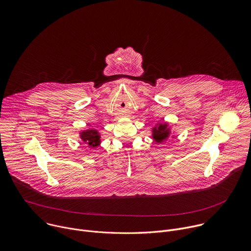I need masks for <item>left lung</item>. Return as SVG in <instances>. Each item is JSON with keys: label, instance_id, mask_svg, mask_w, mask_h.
I'll use <instances>...</instances> for the list:
<instances>
[{"label": "left lung", "instance_id": "8db88e82", "mask_svg": "<svg viewBox=\"0 0 251 251\" xmlns=\"http://www.w3.org/2000/svg\"><path fill=\"white\" fill-rule=\"evenodd\" d=\"M151 132H152V134H151L152 139L156 143L160 144L163 141L168 139V137L172 133V130H171V127H170L169 124L164 122V123H157L155 125V126L152 127Z\"/></svg>", "mask_w": 251, "mask_h": 251}]
</instances>
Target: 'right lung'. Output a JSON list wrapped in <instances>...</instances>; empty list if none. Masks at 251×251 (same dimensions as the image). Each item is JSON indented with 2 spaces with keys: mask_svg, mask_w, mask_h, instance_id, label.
<instances>
[{
  "mask_svg": "<svg viewBox=\"0 0 251 251\" xmlns=\"http://www.w3.org/2000/svg\"><path fill=\"white\" fill-rule=\"evenodd\" d=\"M80 138L89 147L96 148L101 144V134L95 128H88L80 131Z\"/></svg>",
  "mask_w": 251,
  "mask_h": 251,
  "instance_id": "right-lung-1",
  "label": "right lung"
}]
</instances>
